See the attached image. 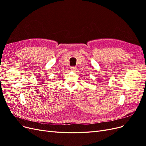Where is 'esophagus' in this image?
I'll list each match as a JSON object with an SVG mask.
<instances>
[{
    "instance_id": "1",
    "label": "esophagus",
    "mask_w": 146,
    "mask_h": 146,
    "mask_svg": "<svg viewBox=\"0 0 146 146\" xmlns=\"http://www.w3.org/2000/svg\"><path fill=\"white\" fill-rule=\"evenodd\" d=\"M70 69L71 71H76V70H77V68L76 67H70Z\"/></svg>"
}]
</instances>
